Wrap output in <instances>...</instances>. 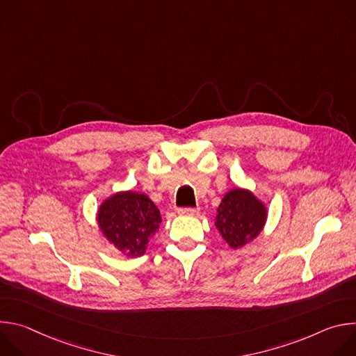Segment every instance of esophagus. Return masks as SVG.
Masks as SVG:
<instances>
[{"label":"esophagus","instance_id":"obj_1","mask_svg":"<svg viewBox=\"0 0 356 356\" xmlns=\"http://www.w3.org/2000/svg\"><path fill=\"white\" fill-rule=\"evenodd\" d=\"M198 213L197 209H191V207H186V209H180L179 210V214L180 216H186V217H191V216H195Z\"/></svg>","mask_w":356,"mask_h":356}]
</instances>
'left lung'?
I'll return each instance as SVG.
<instances>
[{"instance_id":"8db88e82","label":"left lung","mask_w":356,"mask_h":356,"mask_svg":"<svg viewBox=\"0 0 356 356\" xmlns=\"http://www.w3.org/2000/svg\"><path fill=\"white\" fill-rule=\"evenodd\" d=\"M268 210L264 202L246 188L229 190L217 209L216 227L234 249L255 239L265 227Z\"/></svg>"}]
</instances>
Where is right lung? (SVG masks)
<instances>
[{"label": "right lung", "instance_id": "add662e5", "mask_svg": "<svg viewBox=\"0 0 356 356\" xmlns=\"http://www.w3.org/2000/svg\"><path fill=\"white\" fill-rule=\"evenodd\" d=\"M97 222L103 235L124 255L142 257L162 222L155 202L146 194L120 191L101 202Z\"/></svg>", "mask_w": 356, "mask_h": 356}]
</instances>
